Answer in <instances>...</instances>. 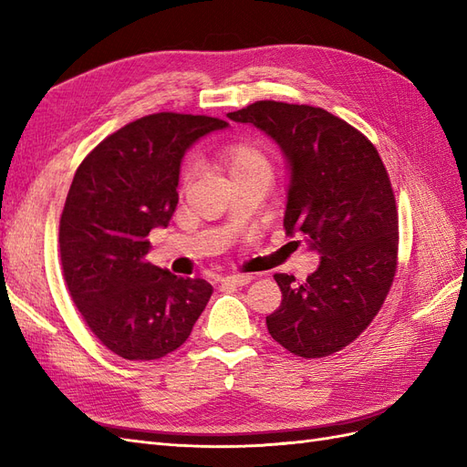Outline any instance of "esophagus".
Wrapping results in <instances>:
<instances>
[{"label":"esophagus","mask_w":467,"mask_h":467,"mask_svg":"<svg viewBox=\"0 0 467 467\" xmlns=\"http://www.w3.org/2000/svg\"><path fill=\"white\" fill-rule=\"evenodd\" d=\"M251 280H253L251 275H228L220 278L222 285H232V286H245Z\"/></svg>","instance_id":"34e87169"}]
</instances>
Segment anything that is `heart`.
<instances>
[{
  "instance_id": "1",
  "label": "heart",
  "mask_w": 467,
  "mask_h": 467,
  "mask_svg": "<svg viewBox=\"0 0 467 467\" xmlns=\"http://www.w3.org/2000/svg\"><path fill=\"white\" fill-rule=\"evenodd\" d=\"M212 165H216L232 181L253 175H271V161L266 153L251 142H232L210 153ZM189 179V167L182 169V181Z\"/></svg>"
}]
</instances>
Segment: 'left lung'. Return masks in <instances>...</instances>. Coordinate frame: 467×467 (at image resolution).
Instances as JSON below:
<instances>
[{
  "instance_id": "1",
  "label": "left lung",
  "mask_w": 467,
  "mask_h": 467,
  "mask_svg": "<svg viewBox=\"0 0 467 467\" xmlns=\"http://www.w3.org/2000/svg\"><path fill=\"white\" fill-rule=\"evenodd\" d=\"M228 117L257 126L286 155L285 230L321 255L304 285L275 275L282 302L266 329L292 355L329 357L372 323L398 268L400 222L384 161L355 126L319 107L257 101Z\"/></svg>"
}]
</instances>
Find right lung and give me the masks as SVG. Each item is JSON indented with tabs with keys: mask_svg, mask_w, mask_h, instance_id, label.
<instances>
[{
	"mask_svg": "<svg viewBox=\"0 0 467 467\" xmlns=\"http://www.w3.org/2000/svg\"><path fill=\"white\" fill-rule=\"evenodd\" d=\"M228 126L204 115L155 112L122 126L88 153L60 218L69 296L91 333L126 360H155L187 341L212 296L146 261L150 232L167 228L179 202L185 151Z\"/></svg>",
	"mask_w": 467,
	"mask_h": 467,
	"instance_id": "add662e5",
	"label": "right lung"
}]
</instances>
